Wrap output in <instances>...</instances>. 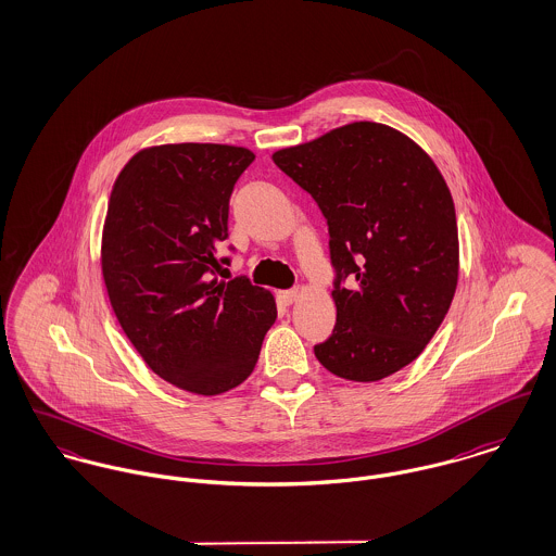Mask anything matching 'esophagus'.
<instances>
[{
	"label": "esophagus",
	"mask_w": 556,
	"mask_h": 556,
	"mask_svg": "<svg viewBox=\"0 0 556 556\" xmlns=\"http://www.w3.org/2000/svg\"><path fill=\"white\" fill-rule=\"evenodd\" d=\"M300 298V291L298 289H291V291H278V300L285 303V305H291Z\"/></svg>",
	"instance_id": "obj_1"
}]
</instances>
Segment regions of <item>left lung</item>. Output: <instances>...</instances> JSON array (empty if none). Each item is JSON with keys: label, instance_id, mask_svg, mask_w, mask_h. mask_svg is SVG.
I'll return each instance as SVG.
<instances>
[{"label": "left lung", "instance_id": "1", "mask_svg": "<svg viewBox=\"0 0 556 556\" xmlns=\"http://www.w3.org/2000/svg\"><path fill=\"white\" fill-rule=\"evenodd\" d=\"M271 159L329 225L338 320L314 346L316 358L353 382L400 371L440 329L458 282L455 203L435 161L402 131L371 121Z\"/></svg>", "mask_w": 556, "mask_h": 556}]
</instances>
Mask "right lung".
<instances>
[{"mask_svg":"<svg viewBox=\"0 0 556 556\" xmlns=\"http://www.w3.org/2000/svg\"><path fill=\"white\" fill-rule=\"evenodd\" d=\"M254 152L159 144L114 180L101 231V276L118 325L156 376L203 397L253 374L276 300L244 278L220 280L229 198Z\"/></svg>","mask_w":556,"mask_h":556,"instance_id":"right-lung-1","label":"right lung"}]
</instances>
